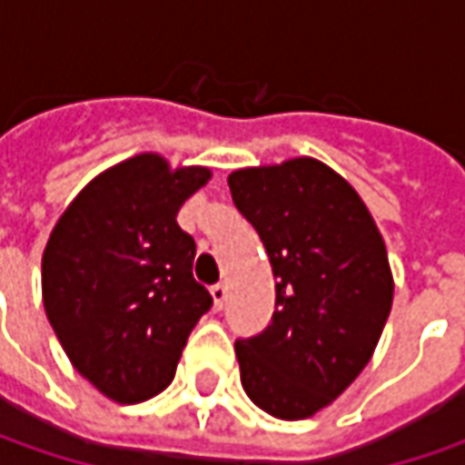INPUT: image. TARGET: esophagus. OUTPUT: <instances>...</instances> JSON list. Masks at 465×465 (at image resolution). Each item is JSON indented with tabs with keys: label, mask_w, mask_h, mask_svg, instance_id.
<instances>
[{
	"label": "esophagus",
	"mask_w": 465,
	"mask_h": 465,
	"mask_svg": "<svg viewBox=\"0 0 465 465\" xmlns=\"http://www.w3.org/2000/svg\"><path fill=\"white\" fill-rule=\"evenodd\" d=\"M209 292H212V300H214V311H223L224 300H227V287L224 284H214Z\"/></svg>",
	"instance_id": "esophagus-1"
}]
</instances>
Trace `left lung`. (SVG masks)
<instances>
[{
  "label": "left lung",
  "instance_id": "left-lung-1",
  "mask_svg": "<svg viewBox=\"0 0 465 465\" xmlns=\"http://www.w3.org/2000/svg\"><path fill=\"white\" fill-rule=\"evenodd\" d=\"M277 279L266 329L235 341L248 399L305 420L347 391L383 333L393 277L365 202L329 165L295 157L227 178Z\"/></svg>",
  "mask_w": 465,
  "mask_h": 465
}]
</instances>
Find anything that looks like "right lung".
<instances>
[{"label": "right lung", "mask_w": 465, "mask_h": 465, "mask_svg": "<svg viewBox=\"0 0 465 465\" xmlns=\"http://www.w3.org/2000/svg\"><path fill=\"white\" fill-rule=\"evenodd\" d=\"M209 168L144 153L100 173L66 206L44 251V305L77 372L118 403L165 391L212 295L175 217Z\"/></svg>", "instance_id": "add662e5"}]
</instances>
